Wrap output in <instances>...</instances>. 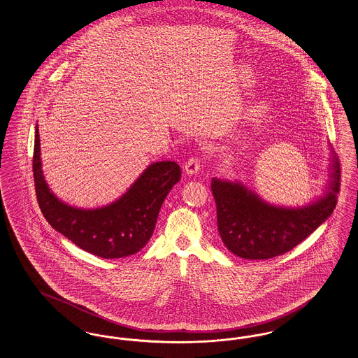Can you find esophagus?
<instances>
[{
	"label": "esophagus",
	"mask_w": 358,
	"mask_h": 358,
	"mask_svg": "<svg viewBox=\"0 0 358 358\" xmlns=\"http://www.w3.org/2000/svg\"><path fill=\"white\" fill-rule=\"evenodd\" d=\"M200 158L192 157L186 161L185 164V173L187 176H193L200 172Z\"/></svg>",
	"instance_id": "34e87169"
}]
</instances>
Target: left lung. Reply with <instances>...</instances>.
Wrapping results in <instances>:
<instances>
[{
  "instance_id": "obj_1",
  "label": "left lung",
  "mask_w": 358,
  "mask_h": 358,
  "mask_svg": "<svg viewBox=\"0 0 358 358\" xmlns=\"http://www.w3.org/2000/svg\"><path fill=\"white\" fill-rule=\"evenodd\" d=\"M322 194L302 206L266 202L241 181L212 178L217 227L224 245L245 259H268L284 255L310 236L333 213L340 190V165L329 159Z\"/></svg>"
}]
</instances>
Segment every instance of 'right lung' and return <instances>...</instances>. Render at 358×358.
Masks as SVG:
<instances>
[{
	"mask_svg": "<svg viewBox=\"0 0 358 358\" xmlns=\"http://www.w3.org/2000/svg\"><path fill=\"white\" fill-rule=\"evenodd\" d=\"M38 125H36L33 176L41 212L53 229L80 249L101 258L128 257L140 252L153 234L162 202L181 178L174 161L150 164L117 200L100 208L72 206L45 181Z\"/></svg>",
	"mask_w": 358,
	"mask_h": 358,
	"instance_id": "right-lung-1",
	"label": "right lung"
}]
</instances>
